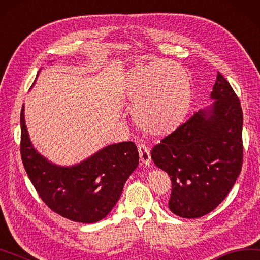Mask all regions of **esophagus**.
Here are the masks:
<instances>
[{
	"label": "esophagus",
	"instance_id": "esophagus-1",
	"mask_svg": "<svg viewBox=\"0 0 260 260\" xmlns=\"http://www.w3.org/2000/svg\"><path fill=\"white\" fill-rule=\"evenodd\" d=\"M138 149H139V154H140L141 161H142V164L145 165V166H149L150 162H151V155H150L149 148L145 144L141 143V144L138 145Z\"/></svg>",
	"mask_w": 260,
	"mask_h": 260
}]
</instances>
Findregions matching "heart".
<instances>
[{"label":"heart","instance_id":"b5f03b06","mask_svg":"<svg viewBox=\"0 0 260 260\" xmlns=\"http://www.w3.org/2000/svg\"><path fill=\"white\" fill-rule=\"evenodd\" d=\"M121 89L136 125L152 136H167L177 131L192 106L190 76L168 60L132 67L125 74Z\"/></svg>","mask_w":260,"mask_h":260}]
</instances>
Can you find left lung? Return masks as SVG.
I'll list each match as a JSON object with an SVG mask.
<instances>
[{"instance_id": "left-lung-1", "label": "left lung", "mask_w": 260, "mask_h": 260, "mask_svg": "<svg viewBox=\"0 0 260 260\" xmlns=\"http://www.w3.org/2000/svg\"><path fill=\"white\" fill-rule=\"evenodd\" d=\"M210 99V106L151 151L153 162L171 177L169 209L183 218H199L214 210L241 172L242 109L219 72Z\"/></svg>"}]
</instances>
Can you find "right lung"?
Here are the masks:
<instances>
[{"label":"right lung","instance_id":"right-lung-1","mask_svg":"<svg viewBox=\"0 0 260 260\" xmlns=\"http://www.w3.org/2000/svg\"><path fill=\"white\" fill-rule=\"evenodd\" d=\"M20 153L26 173L50 209L78 223L92 224L112 210L127 178L139 166V151L133 142L107 145L72 166H60L42 155L32 145L20 115Z\"/></svg>","mask_w":260,"mask_h":260}]
</instances>
